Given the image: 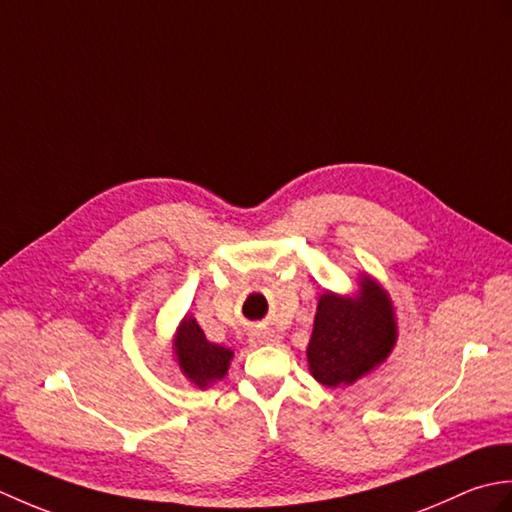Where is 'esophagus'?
I'll list each match as a JSON object with an SVG mask.
<instances>
[{
  "label": "esophagus",
  "instance_id": "34e87169",
  "mask_svg": "<svg viewBox=\"0 0 512 512\" xmlns=\"http://www.w3.org/2000/svg\"><path fill=\"white\" fill-rule=\"evenodd\" d=\"M257 341H259V343H279V334H275V332L257 334Z\"/></svg>",
  "mask_w": 512,
  "mask_h": 512
}]
</instances>
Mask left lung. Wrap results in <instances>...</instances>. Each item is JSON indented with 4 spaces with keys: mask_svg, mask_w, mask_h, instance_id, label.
Returning <instances> with one entry per match:
<instances>
[{
    "mask_svg": "<svg viewBox=\"0 0 512 512\" xmlns=\"http://www.w3.org/2000/svg\"><path fill=\"white\" fill-rule=\"evenodd\" d=\"M396 336L394 306L372 277L361 279L354 297L325 290L306 352L310 374L325 387L352 385L385 361Z\"/></svg>",
    "mask_w": 512,
    "mask_h": 512,
    "instance_id": "obj_1",
    "label": "left lung"
}]
</instances>
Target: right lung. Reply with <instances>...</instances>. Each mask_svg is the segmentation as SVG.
<instances>
[{
  "label": "right lung",
  "instance_id": "right-lung-1",
  "mask_svg": "<svg viewBox=\"0 0 512 512\" xmlns=\"http://www.w3.org/2000/svg\"><path fill=\"white\" fill-rule=\"evenodd\" d=\"M173 352H176L182 374L200 389L222 380L233 358V350L206 341L193 317H184L178 325V332L173 336Z\"/></svg>",
  "mask_w": 512,
  "mask_h": 512
}]
</instances>
